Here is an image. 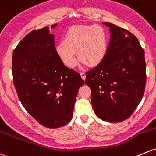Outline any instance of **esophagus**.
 Wrapping results in <instances>:
<instances>
[{"label":"esophagus","instance_id":"obj_1","mask_svg":"<svg viewBox=\"0 0 156 156\" xmlns=\"http://www.w3.org/2000/svg\"><path fill=\"white\" fill-rule=\"evenodd\" d=\"M81 78H82L83 81L86 79V74H85L84 73H83V72H81Z\"/></svg>","mask_w":156,"mask_h":156}]
</instances>
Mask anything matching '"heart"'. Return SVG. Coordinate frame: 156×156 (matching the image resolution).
<instances>
[{
  "label": "heart",
  "instance_id": "obj_1",
  "mask_svg": "<svg viewBox=\"0 0 156 156\" xmlns=\"http://www.w3.org/2000/svg\"><path fill=\"white\" fill-rule=\"evenodd\" d=\"M108 51L107 33L96 24L71 27L66 34L63 42L56 46V53L62 63L73 69L78 64V57L83 64L99 65Z\"/></svg>",
  "mask_w": 156,
  "mask_h": 156
}]
</instances>
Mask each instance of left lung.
<instances>
[{
    "mask_svg": "<svg viewBox=\"0 0 156 156\" xmlns=\"http://www.w3.org/2000/svg\"><path fill=\"white\" fill-rule=\"evenodd\" d=\"M111 32L103 61L86 73L95 114L104 121L119 122L128 119L143 98L146 84L144 51L129 31L103 22Z\"/></svg>",
    "mask_w": 156,
    "mask_h": 156,
    "instance_id": "8db88e82",
    "label": "left lung"
}]
</instances>
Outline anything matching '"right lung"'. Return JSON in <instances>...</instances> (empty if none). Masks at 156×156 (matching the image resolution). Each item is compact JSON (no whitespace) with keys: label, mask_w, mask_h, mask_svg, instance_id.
I'll return each instance as SVG.
<instances>
[{"label":"right lung","mask_w":156,"mask_h":156,"mask_svg":"<svg viewBox=\"0 0 156 156\" xmlns=\"http://www.w3.org/2000/svg\"><path fill=\"white\" fill-rule=\"evenodd\" d=\"M12 73L21 103L39 123L56 129L69 122L84 81L57 56L55 36L48 27L31 31L18 44L12 53Z\"/></svg>","instance_id":"add662e5"}]
</instances>
